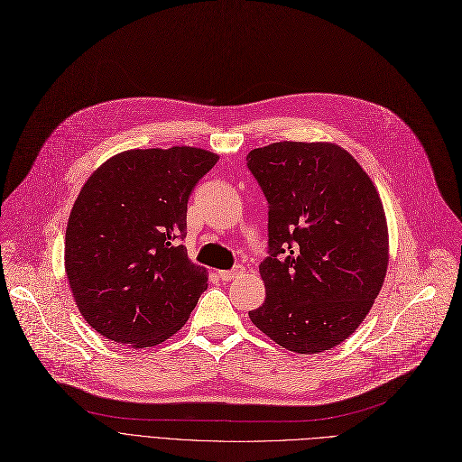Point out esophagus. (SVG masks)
<instances>
[{"label":"esophagus","instance_id":"34e87169","mask_svg":"<svg viewBox=\"0 0 462 462\" xmlns=\"http://www.w3.org/2000/svg\"><path fill=\"white\" fill-rule=\"evenodd\" d=\"M242 273V266H236L235 270H220L218 272V277L222 279V281H231V279H235L236 275H240Z\"/></svg>","mask_w":462,"mask_h":462}]
</instances>
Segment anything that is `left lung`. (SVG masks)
<instances>
[{
	"label": "left lung",
	"instance_id": "left-lung-1",
	"mask_svg": "<svg viewBox=\"0 0 462 462\" xmlns=\"http://www.w3.org/2000/svg\"><path fill=\"white\" fill-rule=\"evenodd\" d=\"M268 201L264 303L250 320L296 353L344 342L377 298L388 264L383 203L346 150L273 142L245 157Z\"/></svg>",
	"mask_w": 462,
	"mask_h": 462
}]
</instances>
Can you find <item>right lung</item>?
<instances>
[{
  "mask_svg": "<svg viewBox=\"0 0 462 462\" xmlns=\"http://www.w3.org/2000/svg\"><path fill=\"white\" fill-rule=\"evenodd\" d=\"M217 161L189 146L129 150L88 177L68 218L64 268L94 331L150 347L185 326L207 289L181 244L187 203Z\"/></svg>",
  "mask_w": 462,
  "mask_h": 462,
  "instance_id": "add662e5",
  "label": "right lung"
}]
</instances>
